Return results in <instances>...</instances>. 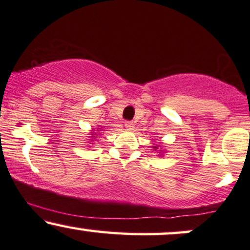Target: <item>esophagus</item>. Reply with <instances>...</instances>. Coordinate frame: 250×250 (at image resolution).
Returning <instances> with one entry per match:
<instances>
[{"instance_id": "obj_1", "label": "esophagus", "mask_w": 250, "mask_h": 250, "mask_svg": "<svg viewBox=\"0 0 250 250\" xmlns=\"http://www.w3.org/2000/svg\"><path fill=\"white\" fill-rule=\"evenodd\" d=\"M125 127L127 128V130H133L134 124L132 122H125Z\"/></svg>"}]
</instances>
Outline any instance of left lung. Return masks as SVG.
Listing matches in <instances>:
<instances>
[{
    "mask_svg": "<svg viewBox=\"0 0 250 250\" xmlns=\"http://www.w3.org/2000/svg\"><path fill=\"white\" fill-rule=\"evenodd\" d=\"M158 147V146H154V148H157Z\"/></svg>",
    "mask_w": 250,
    "mask_h": 250,
    "instance_id": "obj_1",
    "label": "left lung"
}]
</instances>
